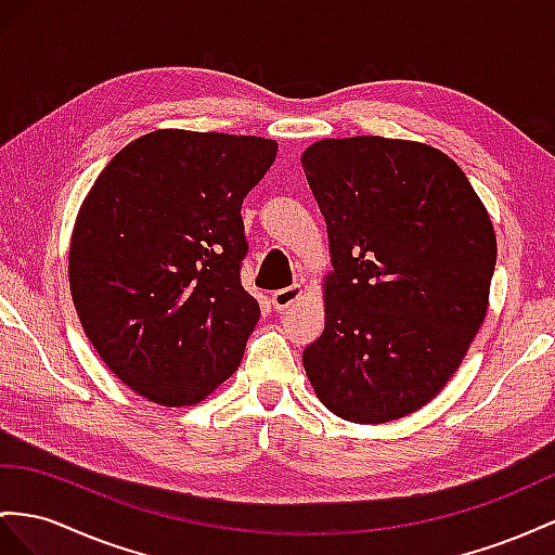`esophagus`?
I'll return each mask as SVG.
<instances>
[{
	"mask_svg": "<svg viewBox=\"0 0 555 555\" xmlns=\"http://www.w3.org/2000/svg\"><path fill=\"white\" fill-rule=\"evenodd\" d=\"M300 295H302L300 286H288V288H281V291L272 293V297H269V300H272V307L276 311H286L291 305H295L297 300H300Z\"/></svg>",
	"mask_w": 555,
	"mask_h": 555,
	"instance_id": "34e87169",
	"label": "esophagus"
}]
</instances>
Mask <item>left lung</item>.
Wrapping results in <instances>:
<instances>
[{"instance_id":"1","label":"left lung","mask_w":555,"mask_h":555,"mask_svg":"<svg viewBox=\"0 0 555 555\" xmlns=\"http://www.w3.org/2000/svg\"><path fill=\"white\" fill-rule=\"evenodd\" d=\"M302 168L333 262L307 377L337 417H405L448 385L488 314L492 220L464 170L424 142L328 138Z\"/></svg>"}]
</instances>
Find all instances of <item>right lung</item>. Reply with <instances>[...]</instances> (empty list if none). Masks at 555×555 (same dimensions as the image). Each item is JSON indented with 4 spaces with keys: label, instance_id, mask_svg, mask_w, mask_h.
I'll use <instances>...</instances> for the list:
<instances>
[{
    "label": "right lung",
    "instance_id": "right-lung-1",
    "mask_svg": "<svg viewBox=\"0 0 555 555\" xmlns=\"http://www.w3.org/2000/svg\"><path fill=\"white\" fill-rule=\"evenodd\" d=\"M276 140L159 129L93 182L69 241V291L98 357L166 408L196 405L234 375L260 305L241 286V204Z\"/></svg>",
    "mask_w": 555,
    "mask_h": 555
}]
</instances>
